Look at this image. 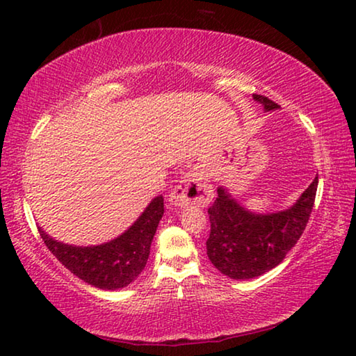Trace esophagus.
Returning a JSON list of instances; mask_svg holds the SVG:
<instances>
[{"mask_svg":"<svg viewBox=\"0 0 356 356\" xmlns=\"http://www.w3.org/2000/svg\"><path fill=\"white\" fill-rule=\"evenodd\" d=\"M213 196L212 185L207 182V179L200 171H190L179 180V184L174 186L170 193V204L174 207H204L207 206Z\"/></svg>","mask_w":356,"mask_h":356,"instance_id":"34e87169","label":"esophagus"}]
</instances>
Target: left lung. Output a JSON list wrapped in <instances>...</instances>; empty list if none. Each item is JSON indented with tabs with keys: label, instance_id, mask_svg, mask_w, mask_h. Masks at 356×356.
<instances>
[{
	"label": "left lung",
	"instance_id": "1",
	"mask_svg": "<svg viewBox=\"0 0 356 356\" xmlns=\"http://www.w3.org/2000/svg\"><path fill=\"white\" fill-rule=\"evenodd\" d=\"M265 113L278 110L275 102L252 94ZM318 179L301 193L291 207L259 213L242 206L226 185L209 209L210 236L207 256L222 275L232 280H251L280 265L298 242L314 207Z\"/></svg>",
	"mask_w": 356,
	"mask_h": 356
}]
</instances>
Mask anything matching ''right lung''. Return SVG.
<instances>
[{
    "label": "right lung",
    "mask_w": 356,
    "mask_h": 356,
    "mask_svg": "<svg viewBox=\"0 0 356 356\" xmlns=\"http://www.w3.org/2000/svg\"><path fill=\"white\" fill-rule=\"evenodd\" d=\"M163 196H155L129 229L110 242L89 246L53 238L39 226L40 237L65 268L94 287L118 291L131 284L147 264L150 245L163 216Z\"/></svg>",
    "instance_id": "right-lung-1"
}]
</instances>
